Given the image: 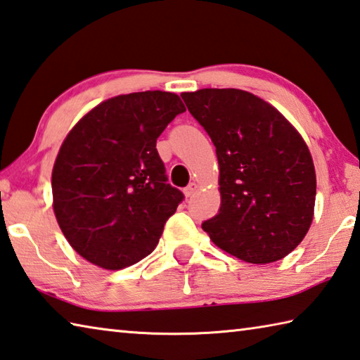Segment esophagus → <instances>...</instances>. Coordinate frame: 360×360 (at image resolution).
<instances>
[{
  "label": "esophagus",
  "mask_w": 360,
  "mask_h": 360,
  "mask_svg": "<svg viewBox=\"0 0 360 360\" xmlns=\"http://www.w3.org/2000/svg\"><path fill=\"white\" fill-rule=\"evenodd\" d=\"M197 184H195V182H191V184H188L186 188H184V193H186V197H192V195L197 192Z\"/></svg>",
  "instance_id": "esophagus-1"
}]
</instances>
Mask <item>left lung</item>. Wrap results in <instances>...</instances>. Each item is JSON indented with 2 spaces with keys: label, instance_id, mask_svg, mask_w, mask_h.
Listing matches in <instances>:
<instances>
[{
  "label": "left lung",
  "instance_id": "8db88e82",
  "mask_svg": "<svg viewBox=\"0 0 360 360\" xmlns=\"http://www.w3.org/2000/svg\"><path fill=\"white\" fill-rule=\"evenodd\" d=\"M215 146L219 214L202 221L212 243L247 263L285 258L313 220L315 167L309 148L271 103L240 89L182 93Z\"/></svg>",
  "mask_w": 360,
  "mask_h": 360
}]
</instances>
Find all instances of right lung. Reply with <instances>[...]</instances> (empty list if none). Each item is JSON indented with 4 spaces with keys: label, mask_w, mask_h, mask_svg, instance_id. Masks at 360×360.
Listing matches in <instances>:
<instances>
[{
    "label": "right lung",
    "mask_w": 360,
    "mask_h": 360,
    "mask_svg": "<svg viewBox=\"0 0 360 360\" xmlns=\"http://www.w3.org/2000/svg\"><path fill=\"white\" fill-rule=\"evenodd\" d=\"M186 107L179 96H116L83 116L58 153L53 209L72 248L103 269L148 257L184 193L168 184L155 143Z\"/></svg>",
    "instance_id": "right-lung-1"
}]
</instances>
